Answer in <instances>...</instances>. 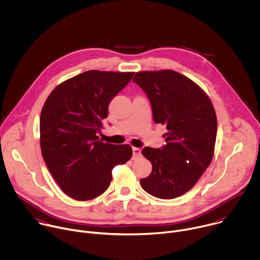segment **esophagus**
<instances>
[{
  "instance_id": "34e87169",
  "label": "esophagus",
  "mask_w": 260,
  "mask_h": 260,
  "mask_svg": "<svg viewBox=\"0 0 260 260\" xmlns=\"http://www.w3.org/2000/svg\"><path fill=\"white\" fill-rule=\"evenodd\" d=\"M133 155H134V158H135V159H136L137 157L141 156V149H140V148H136V147L133 148Z\"/></svg>"
}]
</instances>
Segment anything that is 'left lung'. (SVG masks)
<instances>
[{
  "instance_id": "left-lung-1",
  "label": "left lung",
  "mask_w": 260,
  "mask_h": 260,
  "mask_svg": "<svg viewBox=\"0 0 260 260\" xmlns=\"http://www.w3.org/2000/svg\"><path fill=\"white\" fill-rule=\"evenodd\" d=\"M133 81L149 98L154 122L168 129L162 149L142 150L152 171L140 184L155 198L176 199L194 186L213 159L215 109L202 87L176 71H140Z\"/></svg>"
}]
</instances>
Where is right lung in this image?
I'll list each match as a JSON object with an SVG mask.
<instances>
[{"instance_id": "1", "label": "right lung", "mask_w": 260, "mask_h": 260, "mask_svg": "<svg viewBox=\"0 0 260 260\" xmlns=\"http://www.w3.org/2000/svg\"><path fill=\"white\" fill-rule=\"evenodd\" d=\"M134 72L90 70L58 84L46 99L40 116L43 159L60 189L76 201L104 193L112 170L131 159L128 144L104 143L96 133L108 107L133 78Z\"/></svg>"}]
</instances>
